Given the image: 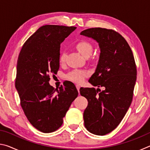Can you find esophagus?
Instances as JSON below:
<instances>
[{"mask_svg": "<svg viewBox=\"0 0 150 150\" xmlns=\"http://www.w3.org/2000/svg\"><path fill=\"white\" fill-rule=\"evenodd\" d=\"M76 87H77V89L78 90V92L79 93V89H80L81 86L79 85H76Z\"/></svg>", "mask_w": 150, "mask_h": 150, "instance_id": "obj_1", "label": "esophagus"}]
</instances>
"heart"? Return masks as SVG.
<instances>
[{"mask_svg":"<svg viewBox=\"0 0 150 150\" xmlns=\"http://www.w3.org/2000/svg\"><path fill=\"white\" fill-rule=\"evenodd\" d=\"M75 47L81 55L85 57H89L93 52V47L91 43L87 40H81L75 44ZM65 59V54L63 53L59 57L61 63H63ZM88 75V72L84 69H73L65 75L66 79L73 82L79 83L82 82L84 78Z\"/></svg>","mask_w":150,"mask_h":150,"instance_id":"obj_1","label":"heart"}]
</instances>
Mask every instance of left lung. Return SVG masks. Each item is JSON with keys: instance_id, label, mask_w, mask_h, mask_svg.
<instances>
[{"instance_id": "8db88e82", "label": "left lung", "mask_w": 150, "mask_h": 150, "mask_svg": "<svg viewBox=\"0 0 150 150\" xmlns=\"http://www.w3.org/2000/svg\"><path fill=\"white\" fill-rule=\"evenodd\" d=\"M81 35L98 43L100 54L95 72L88 82L100 88H80L88 100L83 113L85 126L91 133L103 136L115 130L132 101L136 81V65L126 40L111 29L92 28Z\"/></svg>"}]
</instances>
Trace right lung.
I'll return each mask as SVG.
<instances>
[{
  "instance_id": "obj_1",
  "label": "right lung",
  "mask_w": 150,
  "mask_h": 150,
  "mask_svg": "<svg viewBox=\"0 0 150 150\" xmlns=\"http://www.w3.org/2000/svg\"><path fill=\"white\" fill-rule=\"evenodd\" d=\"M76 27L45 25L24 43L17 63L15 87L30 124L44 133L62 126L63 119L78 96L75 86L65 81L59 88L50 85V75L59 68L60 44Z\"/></svg>"
}]
</instances>
